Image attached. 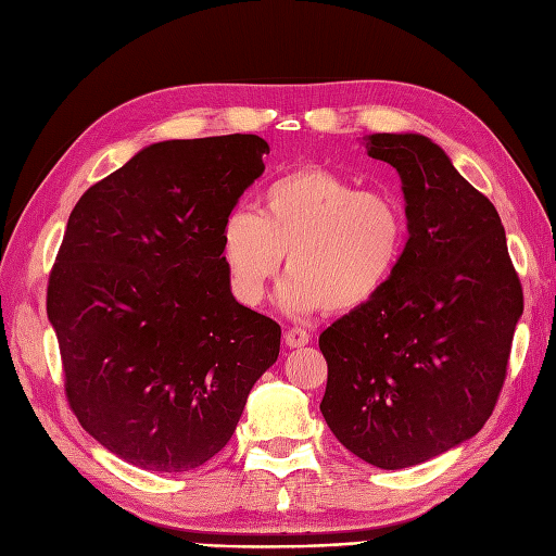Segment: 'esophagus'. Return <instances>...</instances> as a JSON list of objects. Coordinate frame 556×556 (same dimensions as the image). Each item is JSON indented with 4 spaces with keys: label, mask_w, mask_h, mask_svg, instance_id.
I'll list each match as a JSON object with an SVG mask.
<instances>
[{
    "label": "esophagus",
    "mask_w": 556,
    "mask_h": 556,
    "mask_svg": "<svg viewBox=\"0 0 556 556\" xmlns=\"http://www.w3.org/2000/svg\"><path fill=\"white\" fill-rule=\"evenodd\" d=\"M282 341L288 348H304L311 341V333L301 327H290V329H285Z\"/></svg>",
    "instance_id": "34e87169"
}]
</instances>
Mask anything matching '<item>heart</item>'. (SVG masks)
<instances>
[{
	"label": "heart",
	"instance_id": "obj_1",
	"mask_svg": "<svg viewBox=\"0 0 556 556\" xmlns=\"http://www.w3.org/2000/svg\"><path fill=\"white\" fill-rule=\"evenodd\" d=\"M406 243L408 217L396 197L317 166L266 182L257 215L237 208L220 229L233 296L257 306L288 255L280 304L296 315L366 306L396 274Z\"/></svg>",
	"mask_w": 556,
	"mask_h": 556
}]
</instances>
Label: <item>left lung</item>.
I'll use <instances>...</instances> for the list:
<instances>
[{
    "instance_id": "left-lung-1",
    "label": "left lung",
    "mask_w": 556,
    "mask_h": 556,
    "mask_svg": "<svg viewBox=\"0 0 556 556\" xmlns=\"http://www.w3.org/2000/svg\"><path fill=\"white\" fill-rule=\"evenodd\" d=\"M364 141L401 176L410 237L387 288L319 333L329 368L319 410L352 454L394 470L490 419L525 294L494 204L443 148L419 134Z\"/></svg>"
}]
</instances>
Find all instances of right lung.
Returning a JSON list of instances; mask_svg holds the SVG:
<instances>
[{
  "label": "right lung",
  "mask_w": 556,
  "mask_h": 556,
  "mask_svg": "<svg viewBox=\"0 0 556 556\" xmlns=\"http://www.w3.org/2000/svg\"><path fill=\"white\" fill-rule=\"evenodd\" d=\"M255 134L162 141L74 206L48 276L64 394L117 457L182 473L220 452L280 325L233 299L220 229L262 172Z\"/></svg>",
  "instance_id": "1"
}]
</instances>
